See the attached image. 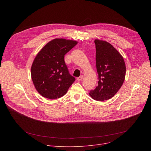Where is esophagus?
Segmentation results:
<instances>
[{"label": "esophagus", "mask_w": 151, "mask_h": 151, "mask_svg": "<svg viewBox=\"0 0 151 151\" xmlns=\"http://www.w3.org/2000/svg\"><path fill=\"white\" fill-rule=\"evenodd\" d=\"M83 76L81 75L80 76H79V77L77 78V80H78V81H81V80H83Z\"/></svg>", "instance_id": "esophagus-1"}]
</instances>
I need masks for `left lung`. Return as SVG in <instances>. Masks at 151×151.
<instances>
[{"mask_svg": "<svg viewBox=\"0 0 151 151\" xmlns=\"http://www.w3.org/2000/svg\"><path fill=\"white\" fill-rule=\"evenodd\" d=\"M94 42L99 82L89 95L94 100L102 101L112 98L120 89L125 80L126 68L122 56L111 45L97 39Z\"/></svg>", "mask_w": 151, "mask_h": 151, "instance_id": "1", "label": "left lung"}]
</instances>
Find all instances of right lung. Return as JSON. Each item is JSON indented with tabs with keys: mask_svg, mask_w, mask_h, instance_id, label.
<instances>
[{
	"mask_svg": "<svg viewBox=\"0 0 151 151\" xmlns=\"http://www.w3.org/2000/svg\"><path fill=\"white\" fill-rule=\"evenodd\" d=\"M76 44V41L55 38L37 55L31 67V76L37 91L43 97L60 98L75 81L69 73L64 56Z\"/></svg>",
	"mask_w": 151,
	"mask_h": 151,
	"instance_id": "obj_1",
	"label": "right lung"
}]
</instances>
